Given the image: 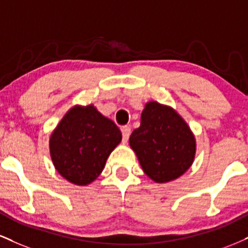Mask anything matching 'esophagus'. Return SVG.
Masks as SVG:
<instances>
[{"mask_svg":"<svg viewBox=\"0 0 248 248\" xmlns=\"http://www.w3.org/2000/svg\"><path fill=\"white\" fill-rule=\"evenodd\" d=\"M121 132H122V139H124V142H127L128 139H129L130 133H132V130H130V127H128V126L122 127Z\"/></svg>","mask_w":248,"mask_h":248,"instance_id":"1","label":"esophagus"}]
</instances>
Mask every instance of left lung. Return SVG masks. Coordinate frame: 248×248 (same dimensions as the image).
Instances as JSON below:
<instances>
[{
  "label": "left lung",
  "instance_id": "left-lung-1",
  "mask_svg": "<svg viewBox=\"0 0 248 248\" xmlns=\"http://www.w3.org/2000/svg\"><path fill=\"white\" fill-rule=\"evenodd\" d=\"M129 145L143 172L157 184L180 178L195 159L196 140L187 122L173 107L155 100L144 105Z\"/></svg>",
  "mask_w": 248,
  "mask_h": 248
}]
</instances>
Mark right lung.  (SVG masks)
Instances as JSON below:
<instances>
[{"mask_svg": "<svg viewBox=\"0 0 248 248\" xmlns=\"http://www.w3.org/2000/svg\"><path fill=\"white\" fill-rule=\"evenodd\" d=\"M121 140L120 129L93 104L75 105L50 134V159L65 180L88 186L99 177L107 158Z\"/></svg>", "mask_w": 248, "mask_h": 248, "instance_id": "1", "label": "right lung"}]
</instances>
